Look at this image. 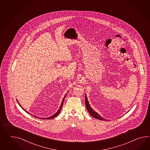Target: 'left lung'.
<instances>
[{
    "label": "left lung",
    "instance_id": "obj_1",
    "mask_svg": "<svg viewBox=\"0 0 150 150\" xmlns=\"http://www.w3.org/2000/svg\"><path fill=\"white\" fill-rule=\"evenodd\" d=\"M85 105H86V107L87 109L88 110L89 113L91 114V117H94V118L98 119L100 120H106V119H103V117H101V116L99 115V114L97 113L95 111H94V110L91 108V107L90 106V105L89 104L88 99H87L86 95V96H85Z\"/></svg>",
    "mask_w": 150,
    "mask_h": 150
}]
</instances>
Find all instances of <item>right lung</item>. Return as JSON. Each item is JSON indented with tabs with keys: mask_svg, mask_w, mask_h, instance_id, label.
<instances>
[{
	"mask_svg": "<svg viewBox=\"0 0 150 150\" xmlns=\"http://www.w3.org/2000/svg\"><path fill=\"white\" fill-rule=\"evenodd\" d=\"M66 95L64 96V98H63V100H62V103H61V106H60V108H59V110H57V112L55 114H54L52 116H51V117H44V118H43V119H53V118H54V117H56V116H57L58 115H59V114L60 113V111H61V108H62V107H63V102H64V98H65V97H66ZM17 102H18V101H17ZM18 103L19 105H20V104H19V103L18 102ZM20 106L22 107V106H21L20 105ZM22 109L23 110H25V111L26 112V113H29L27 111H26L25 110H24L23 107H22Z\"/></svg>",
	"mask_w": 150,
	"mask_h": 150,
	"instance_id": "add662e5",
	"label": "right lung"
}]
</instances>
